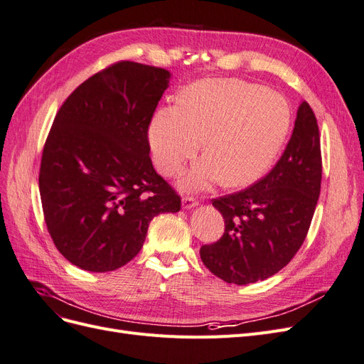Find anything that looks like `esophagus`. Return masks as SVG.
<instances>
[{"instance_id": "esophagus-1", "label": "esophagus", "mask_w": 364, "mask_h": 364, "mask_svg": "<svg viewBox=\"0 0 364 364\" xmlns=\"http://www.w3.org/2000/svg\"><path fill=\"white\" fill-rule=\"evenodd\" d=\"M197 205H199V200H197L196 197H193V196H185L183 199H182V206L186 208V209L194 208V206H197Z\"/></svg>"}]
</instances>
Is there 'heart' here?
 <instances>
[{
  "label": "heart",
  "mask_w": 364,
  "mask_h": 364,
  "mask_svg": "<svg viewBox=\"0 0 364 364\" xmlns=\"http://www.w3.org/2000/svg\"><path fill=\"white\" fill-rule=\"evenodd\" d=\"M290 123L289 103L278 92L237 79L203 80L186 87L179 105L159 109L149 139L165 176L179 174L205 139L206 156L186 176V188H206L220 179L245 186L270 168Z\"/></svg>",
  "instance_id": "1"
}]
</instances>
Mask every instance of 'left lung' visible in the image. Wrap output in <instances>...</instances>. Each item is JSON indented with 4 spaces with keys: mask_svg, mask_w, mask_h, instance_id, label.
<instances>
[{
    "mask_svg": "<svg viewBox=\"0 0 364 364\" xmlns=\"http://www.w3.org/2000/svg\"><path fill=\"white\" fill-rule=\"evenodd\" d=\"M322 155L317 119L306 102L297 109L291 138L262 179L213 199L225 232L200 247L209 272L246 285L278 273L301 249L321 194Z\"/></svg>",
    "mask_w": 364,
    "mask_h": 364,
    "instance_id": "obj_1",
    "label": "left lung"
}]
</instances>
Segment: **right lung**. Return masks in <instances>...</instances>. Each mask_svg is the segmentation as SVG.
I'll return each instance as SVG.
<instances>
[{"label":"right lung","instance_id":"1","mask_svg":"<svg viewBox=\"0 0 364 364\" xmlns=\"http://www.w3.org/2000/svg\"><path fill=\"white\" fill-rule=\"evenodd\" d=\"M168 79L164 68L112 63L75 87L53 121L39 170L42 211L54 246L77 267H123L151 218L181 209L149 155V126Z\"/></svg>","mask_w":364,"mask_h":364}]
</instances>
